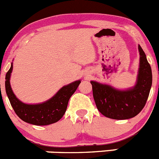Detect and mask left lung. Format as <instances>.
<instances>
[{"instance_id":"8db88e82","label":"left lung","mask_w":159,"mask_h":159,"mask_svg":"<svg viewBox=\"0 0 159 159\" xmlns=\"http://www.w3.org/2000/svg\"><path fill=\"white\" fill-rule=\"evenodd\" d=\"M140 67L137 83L128 90H118L108 85L91 81L93 95L98 111L107 117L125 120L138 115L144 108L152 84L150 64L138 45Z\"/></svg>"}]
</instances>
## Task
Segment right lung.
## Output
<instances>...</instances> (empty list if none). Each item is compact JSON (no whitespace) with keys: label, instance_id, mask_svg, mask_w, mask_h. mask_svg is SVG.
I'll use <instances>...</instances> for the list:
<instances>
[{"label":"right lung","instance_id":"1","mask_svg":"<svg viewBox=\"0 0 159 159\" xmlns=\"http://www.w3.org/2000/svg\"><path fill=\"white\" fill-rule=\"evenodd\" d=\"M13 65L6 73L5 89L7 97L17 115L25 122L34 125H48L60 120L66 111L68 102L80 83L77 80L61 88L57 93L46 102L39 104H26L20 101L12 91L10 76Z\"/></svg>","mask_w":159,"mask_h":159}]
</instances>
